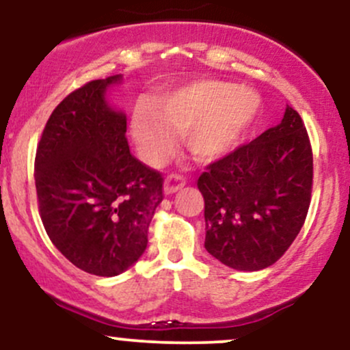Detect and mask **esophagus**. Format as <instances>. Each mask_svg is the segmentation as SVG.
<instances>
[{
    "mask_svg": "<svg viewBox=\"0 0 350 350\" xmlns=\"http://www.w3.org/2000/svg\"><path fill=\"white\" fill-rule=\"evenodd\" d=\"M184 186H186V179L181 174H169L166 181H164V193L172 194L176 191L183 189Z\"/></svg>",
    "mask_w": 350,
    "mask_h": 350,
    "instance_id": "obj_1",
    "label": "esophagus"
}]
</instances>
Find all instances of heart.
Listing matches in <instances>:
<instances>
[{
    "label": "heart",
    "mask_w": 350,
    "mask_h": 350,
    "mask_svg": "<svg viewBox=\"0 0 350 350\" xmlns=\"http://www.w3.org/2000/svg\"><path fill=\"white\" fill-rule=\"evenodd\" d=\"M257 98L234 84L198 81L163 96L159 106L141 103L133 116V136L146 163L161 164L186 134L187 148L202 161L228 154L256 116Z\"/></svg>",
    "instance_id": "b5f03b06"
}]
</instances>
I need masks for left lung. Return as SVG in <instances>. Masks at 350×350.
I'll return each instance as SVG.
<instances>
[{"mask_svg":"<svg viewBox=\"0 0 350 350\" xmlns=\"http://www.w3.org/2000/svg\"><path fill=\"white\" fill-rule=\"evenodd\" d=\"M312 178L309 134L297 111L287 106L281 124L199 176L206 251L237 271L272 266L304 226Z\"/></svg>","mask_w":350,"mask_h":350,"instance_id":"1","label":"left lung"}]
</instances>
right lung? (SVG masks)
<instances>
[{
	"label": "right lung",
	"mask_w": 350,
	"mask_h": 350,
	"mask_svg": "<svg viewBox=\"0 0 350 350\" xmlns=\"http://www.w3.org/2000/svg\"><path fill=\"white\" fill-rule=\"evenodd\" d=\"M94 79L69 93L46 122L34 159L38 207L51 243L71 264L113 278L146 251L163 174L131 154L126 114Z\"/></svg>",
	"instance_id": "right-lung-1"
}]
</instances>
